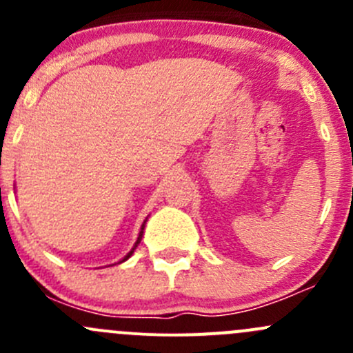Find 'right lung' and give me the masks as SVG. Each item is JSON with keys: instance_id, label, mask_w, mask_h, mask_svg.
Here are the masks:
<instances>
[{"instance_id": "add662e5", "label": "right lung", "mask_w": 353, "mask_h": 353, "mask_svg": "<svg viewBox=\"0 0 353 353\" xmlns=\"http://www.w3.org/2000/svg\"><path fill=\"white\" fill-rule=\"evenodd\" d=\"M147 220H148V216H147V219H145V220H143V223H141V229H140V234H138V237H137V243H134V244H133V248H131V251H130V252H128V254H126V256H124V258H123V259H121V261H119V263L126 261V259H128V258H130V256H131V254H133V252H134V249H137V248H138V244H140V243H141V237H143V230H145V225H147Z\"/></svg>"}]
</instances>
